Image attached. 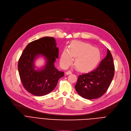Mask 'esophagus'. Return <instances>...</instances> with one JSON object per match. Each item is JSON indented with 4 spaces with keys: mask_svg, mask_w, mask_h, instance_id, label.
<instances>
[{
    "mask_svg": "<svg viewBox=\"0 0 131 131\" xmlns=\"http://www.w3.org/2000/svg\"><path fill=\"white\" fill-rule=\"evenodd\" d=\"M71 73H72V72L71 71H68L66 73V75H69V74H70Z\"/></svg>",
    "mask_w": 131,
    "mask_h": 131,
    "instance_id": "obj_1",
    "label": "esophagus"
}]
</instances>
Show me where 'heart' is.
<instances>
[{
	"mask_svg": "<svg viewBox=\"0 0 131 131\" xmlns=\"http://www.w3.org/2000/svg\"><path fill=\"white\" fill-rule=\"evenodd\" d=\"M75 57L74 64L80 71H88L95 68L99 63L101 55L99 50L90 43L81 41H74L71 43L69 49L62 51L60 63L62 67L70 66Z\"/></svg>",
	"mask_w": 131,
	"mask_h": 131,
	"instance_id": "heart-1",
	"label": "heart"
}]
</instances>
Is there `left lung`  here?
Wrapping results in <instances>:
<instances>
[{
  "label": "left lung",
  "instance_id": "8db88e82",
  "mask_svg": "<svg viewBox=\"0 0 131 131\" xmlns=\"http://www.w3.org/2000/svg\"><path fill=\"white\" fill-rule=\"evenodd\" d=\"M114 74V65L110 50L99 66L88 73L80 75L75 89L77 93L87 99H97L107 91Z\"/></svg>",
  "mask_w": 131,
  "mask_h": 131
}]
</instances>
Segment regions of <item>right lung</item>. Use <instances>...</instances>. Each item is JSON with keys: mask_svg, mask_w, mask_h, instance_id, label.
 I'll list each match as a JSON object with an SVG mask.
<instances>
[{"mask_svg": "<svg viewBox=\"0 0 131 131\" xmlns=\"http://www.w3.org/2000/svg\"><path fill=\"white\" fill-rule=\"evenodd\" d=\"M59 49L53 37H44L34 40L26 46L18 62V71L23 86L30 93L37 96L52 92L64 72L58 71L54 63L58 58ZM41 55L47 63L41 69L36 70L34 60Z\"/></svg>", "mask_w": 131, "mask_h": 131, "instance_id": "1", "label": "right lung"}]
</instances>
